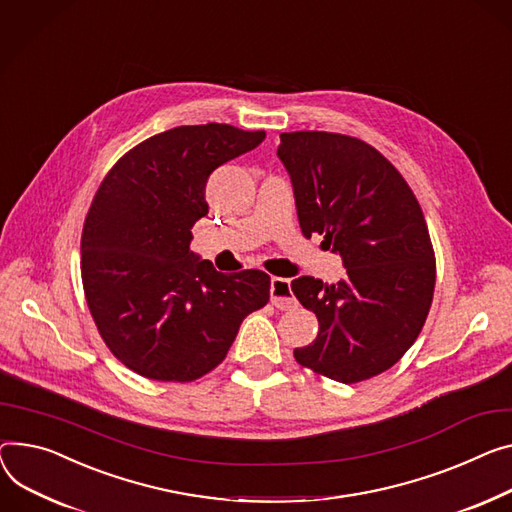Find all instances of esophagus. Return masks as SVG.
Returning a JSON list of instances; mask_svg holds the SVG:
<instances>
[{"label":"esophagus","instance_id":"esophagus-1","mask_svg":"<svg viewBox=\"0 0 512 512\" xmlns=\"http://www.w3.org/2000/svg\"><path fill=\"white\" fill-rule=\"evenodd\" d=\"M269 294H271V304L278 306V309H282V311L294 309L296 306V298L292 294L290 280H286V278H271Z\"/></svg>","mask_w":512,"mask_h":512}]
</instances>
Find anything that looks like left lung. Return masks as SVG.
<instances>
[{
    "mask_svg": "<svg viewBox=\"0 0 512 512\" xmlns=\"http://www.w3.org/2000/svg\"><path fill=\"white\" fill-rule=\"evenodd\" d=\"M280 140L302 234H321L346 267L335 284H290L319 319L317 339L294 358L346 385L377 377L412 348L432 304L436 259L420 203L399 170L352 135L292 131Z\"/></svg>",
    "mask_w": 512,
    "mask_h": 512,
    "instance_id": "obj_1",
    "label": "left lung"
}]
</instances>
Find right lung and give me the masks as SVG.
<instances>
[{
    "mask_svg": "<svg viewBox=\"0 0 512 512\" xmlns=\"http://www.w3.org/2000/svg\"><path fill=\"white\" fill-rule=\"evenodd\" d=\"M263 140L226 123L181 125L131 148L102 179L82 230V284L102 342L140 377H203L267 304L265 271L226 276L189 249L208 214V177Z\"/></svg>",
    "mask_w": 512,
    "mask_h": 512,
    "instance_id": "obj_1",
    "label": "right lung"
}]
</instances>
